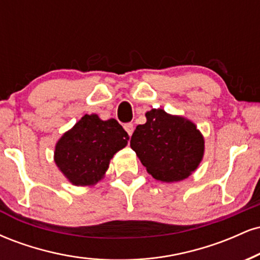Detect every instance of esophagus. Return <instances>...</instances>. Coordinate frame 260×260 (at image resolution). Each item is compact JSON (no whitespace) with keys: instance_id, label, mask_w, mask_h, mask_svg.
<instances>
[{"instance_id":"esophagus-1","label":"esophagus","mask_w":260,"mask_h":260,"mask_svg":"<svg viewBox=\"0 0 260 260\" xmlns=\"http://www.w3.org/2000/svg\"><path fill=\"white\" fill-rule=\"evenodd\" d=\"M123 127H124V129H126V132L128 133V136H132L133 131H134L133 123H126Z\"/></svg>"}]
</instances>
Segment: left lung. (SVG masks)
Masks as SVG:
<instances>
[{
    "label": "left lung",
    "mask_w": 260,
    "mask_h": 260,
    "mask_svg": "<svg viewBox=\"0 0 260 260\" xmlns=\"http://www.w3.org/2000/svg\"><path fill=\"white\" fill-rule=\"evenodd\" d=\"M147 122L137 126L131 148L155 180L176 182L198 168L204 154V139L196 124L161 109L145 113Z\"/></svg>",
    "instance_id": "1"
}]
</instances>
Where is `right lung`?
<instances>
[{
	"instance_id": "add662e5",
	"label": "right lung",
	"mask_w": 260,
	"mask_h": 260,
	"mask_svg": "<svg viewBox=\"0 0 260 260\" xmlns=\"http://www.w3.org/2000/svg\"><path fill=\"white\" fill-rule=\"evenodd\" d=\"M128 139L115 118L101 121L98 115H85L57 142L55 162L73 184L90 186L101 180L110 160Z\"/></svg>"
}]
</instances>
